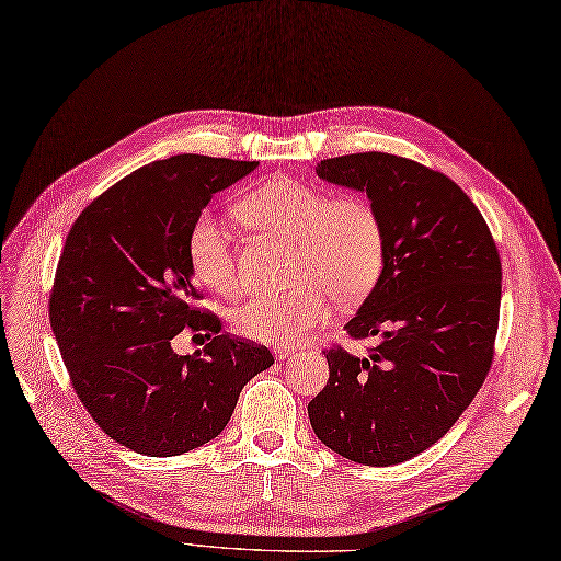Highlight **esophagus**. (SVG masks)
Wrapping results in <instances>:
<instances>
[{
    "label": "esophagus",
    "instance_id": "esophagus-1",
    "mask_svg": "<svg viewBox=\"0 0 561 561\" xmlns=\"http://www.w3.org/2000/svg\"><path fill=\"white\" fill-rule=\"evenodd\" d=\"M291 354H294L291 346H275V358L277 360H284V358H288Z\"/></svg>",
    "mask_w": 561,
    "mask_h": 561
}]
</instances>
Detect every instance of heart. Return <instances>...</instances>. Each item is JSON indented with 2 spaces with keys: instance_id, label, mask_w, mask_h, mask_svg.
Here are the masks:
<instances>
[{
  "instance_id": "heart-1",
  "label": "heart",
  "mask_w": 561,
  "mask_h": 561,
  "mask_svg": "<svg viewBox=\"0 0 561 561\" xmlns=\"http://www.w3.org/2000/svg\"><path fill=\"white\" fill-rule=\"evenodd\" d=\"M238 213L244 221L296 244L291 291L261 294L233 312L240 335L267 344H296L342 305L363 300L377 286L386 238L375 207L360 196H337L291 178L267 180L249 192ZM194 277L221 296L240 288L233 233L213 213H201L186 236Z\"/></svg>"
}]
</instances>
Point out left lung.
I'll return each mask as SVG.
<instances>
[{"mask_svg": "<svg viewBox=\"0 0 561 561\" xmlns=\"http://www.w3.org/2000/svg\"><path fill=\"white\" fill-rule=\"evenodd\" d=\"M317 175L367 196L386 261L348 337H377L358 358L325 351L330 377L309 423L342 458L388 467L437 444L483 386L500 323L502 263L490 228L446 175L386 154L317 163Z\"/></svg>", "mask_w": 561, "mask_h": 561, "instance_id": "obj_1", "label": "left lung"}]
</instances>
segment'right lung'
<instances>
[{
    "instance_id": "1",
    "label": "right lung",
    "mask_w": 561,
    "mask_h": 561,
    "mask_svg": "<svg viewBox=\"0 0 561 561\" xmlns=\"http://www.w3.org/2000/svg\"><path fill=\"white\" fill-rule=\"evenodd\" d=\"M259 161L178 154L134 171L76 219L57 263L50 325L76 396L117 444L150 458L190 453L231 421L240 390L275 363L201 314L186 236L217 192ZM190 324L216 337L178 357Z\"/></svg>"
}]
</instances>
